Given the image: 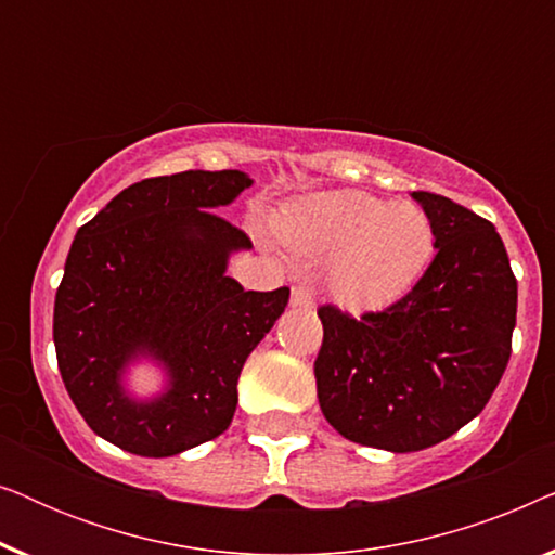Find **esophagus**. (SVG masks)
Wrapping results in <instances>:
<instances>
[{"mask_svg": "<svg viewBox=\"0 0 555 555\" xmlns=\"http://www.w3.org/2000/svg\"><path fill=\"white\" fill-rule=\"evenodd\" d=\"M291 306L295 308H313V293L306 285H295L291 293Z\"/></svg>", "mask_w": 555, "mask_h": 555, "instance_id": "obj_1", "label": "esophagus"}]
</instances>
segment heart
<instances>
[{"label":"heart","instance_id":"heart-1","mask_svg":"<svg viewBox=\"0 0 555 555\" xmlns=\"http://www.w3.org/2000/svg\"><path fill=\"white\" fill-rule=\"evenodd\" d=\"M278 237L302 257H331L328 283L348 308L397 300L427 268L435 232L409 202L389 204L356 189L318 192L287 204Z\"/></svg>","mask_w":555,"mask_h":555}]
</instances>
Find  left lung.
Listing matches in <instances>:
<instances>
[{
  "mask_svg": "<svg viewBox=\"0 0 555 555\" xmlns=\"http://www.w3.org/2000/svg\"><path fill=\"white\" fill-rule=\"evenodd\" d=\"M437 255L404 298L353 318L321 306L318 401L351 442L416 452L488 404L511 361L518 280L488 219L447 196L414 192Z\"/></svg>",
  "mask_w": 555,
  "mask_h": 555,
  "instance_id": "obj_1",
  "label": "left lung"
}]
</instances>
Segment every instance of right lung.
I'll return each instance as SVG.
<instances>
[{
    "label": "right lung",
    "mask_w": 555,
    "mask_h": 555,
    "mask_svg": "<svg viewBox=\"0 0 555 555\" xmlns=\"http://www.w3.org/2000/svg\"><path fill=\"white\" fill-rule=\"evenodd\" d=\"M247 186L237 169L143 179L75 234L52 318L57 366L88 427L120 450L171 457L230 427L240 371L291 300V287L227 275L253 242L215 209ZM139 358L170 378L154 400L122 386Z\"/></svg>",
    "instance_id": "right-lung-1"
}]
</instances>
